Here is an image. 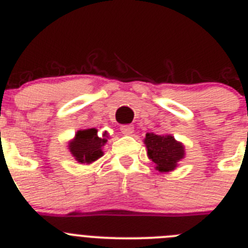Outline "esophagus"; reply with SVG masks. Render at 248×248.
<instances>
[{"mask_svg":"<svg viewBox=\"0 0 248 248\" xmlns=\"http://www.w3.org/2000/svg\"><path fill=\"white\" fill-rule=\"evenodd\" d=\"M120 131H122L123 134L131 135V134H133V133H134V126H133V125H128V124H125V125L120 126Z\"/></svg>","mask_w":248,"mask_h":248,"instance_id":"obj_1","label":"esophagus"}]
</instances>
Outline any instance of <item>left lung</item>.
I'll return each instance as SVG.
<instances>
[{
    "label": "left lung",
    "mask_w": 248,
    "mask_h": 248,
    "mask_svg": "<svg viewBox=\"0 0 248 248\" xmlns=\"http://www.w3.org/2000/svg\"><path fill=\"white\" fill-rule=\"evenodd\" d=\"M144 144L148 157L160 172L172 171L177 168L179 161L185 157V146L171 134L146 133Z\"/></svg>",
    "instance_id": "left-lung-1"
}]
</instances>
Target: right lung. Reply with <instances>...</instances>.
<instances>
[{
  "label": "right lung",
  "instance_id": "1",
  "mask_svg": "<svg viewBox=\"0 0 248 248\" xmlns=\"http://www.w3.org/2000/svg\"><path fill=\"white\" fill-rule=\"evenodd\" d=\"M108 133L99 134L95 128L80 129L73 139L68 141L72 156L80 164H92L104 155L103 146L108 141Z\"/></svg>",
  "mask_w": 248,
  "mask_h": 248
}]
</instances>
